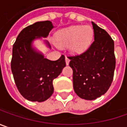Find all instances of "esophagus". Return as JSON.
Wrapping results in <instances>:
<instances>
[{
  "mask_svg": "<svg viewBox=\"0 0 127 127\" xmlns=\"http://www.w3.org/2000/svg\"><path fill=\"white\" fill-rule=\"evenodd\" d=\"M69 58H67V57H66L65 58V62H66V64H69Z\"/></svg>",
  "mask_w": 127,
  "mask_h": 127,
  "instance_id": "1",
  "label": "esophagus"
}]
</instances>
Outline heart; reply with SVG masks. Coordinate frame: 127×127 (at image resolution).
I'll use <instances>...</instances> for the list:
<instances>
[{
    "label": "heart",
    "mask_w": 127,
    "mask_h": 127,
    "mask_svg": "<svg viewBox=\"0 0 127 127\" xmlns=\"http://www.w3.org/2000/svg\"><path fill=\"white\" fill-rule=\"evenodd\" d=\"M94 32L90 26L75 25L60 31L55 36V41L60 47H67L72 53L83 52L90 45Z\"/></svg>",
    "instance_id": "b5f03b06"
}]
</instances>
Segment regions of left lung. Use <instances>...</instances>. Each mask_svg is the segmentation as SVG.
I'll list each match as a JSON object with an SVG mask.
<instances>
[{
	"instance_id": "obj_1",
	"label": "left lung",
	"mask_w": 127,
	"mask_h": 127,
	"mask_svg": "<svg viewBox=\"0 0 127 127\" xmlns=\"http://www.w3.org/2000/svg\"><path fill=\"white\" fill-rule=\"evenodd\" d=\"M95 40L84 53L69 56L73 70V87L80 98L93 100L104 95L112 85L116 66L114 42L101 28L92 23Z\"/></svg>"
}]
</instances>
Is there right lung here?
I'll return each mask as SVG.
<instances>
[{
	"mask_svg": "<svg viewBox=\"0 0 127 127\" xmlns=\"http://www.w3.org/2000/svg\"><path fill=\"white\" fill-rule=\"evenodd\" d=\"M53 28L49 20L37 22L20 32L13 46L11 70L20 95L32 102H44L53 95V82L66 65L63 55L52 61L31 47L35 37H47Z\"/></svg>",
	"mask_w": 127,
	"mask_h": 127,
	"instance_id": "obj_1",
	"label": "right lung"
}]
</instances>
